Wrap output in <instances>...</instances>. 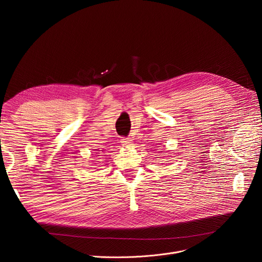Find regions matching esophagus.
Here are the masks:
<instances>
[{
	"label": "esophagus",
	"instance_id": "esophagus-1",
	"mask_svg": "<svg viewBox=\"0 0 262 262\" xmlns=\"http://www.w3.org/2000/svg\"><path fill=\"white\" fill-rule=\"evenodd\" d=\"M121 143H122L123 146H129V145L133 144L132 139H129V138H123V139H121Z\"/></svg>",
	"mask_w": 262,
	"mask_h": 262
}]
</instances>
